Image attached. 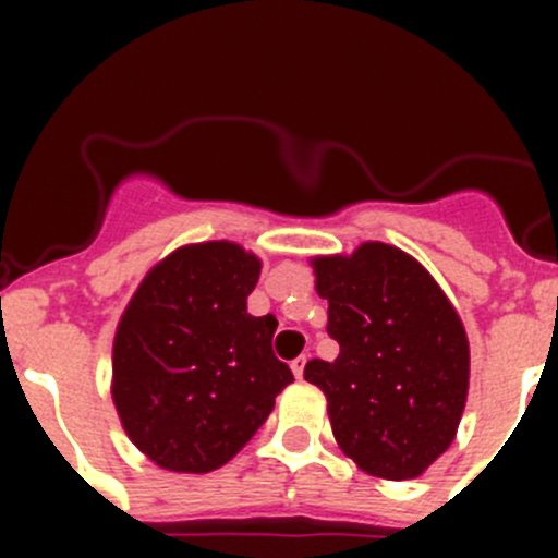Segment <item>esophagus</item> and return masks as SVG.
Instances as JSON below:
<instances>
[{
    "label": "esophagus",
    "instance_id": "1",
    "mask_svg": "<svg viewBox=\"0 0 558 558\" xmlns=\"http://www.w3.org/2000/svg\"><path fill=\"white\" fill-rule=\"evenodd\" d=\"M305 364H307V356H296L294 362H291V369H294V375L300 380H302V375H305Z\"/></svg>",
    "mask_w": 558,
    "mask_h": 558
}]
</instances>
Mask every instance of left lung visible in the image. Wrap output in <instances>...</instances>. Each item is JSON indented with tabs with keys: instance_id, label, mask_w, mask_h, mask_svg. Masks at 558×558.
Masks as SVG:
<instances>
[{
	"instance_id": "left-lung-1",
	"label": "left lung",
	"mask_w": 558,
	"mask_h": 558,
	"mask_svg": "<svg viewBox=\"0 0 558 558\" xmlns=\"http://www.w3.org/2000/svg\"><path fill=\"white\" fill-rule=\"evenodd\" d=\"M313 269L340 356L307 362L305 380L324 391L337 446L375 477H418L451 446L464 413L470 342L459 313L393 245L318 256Z\"/></svg>"
}]
</instances>
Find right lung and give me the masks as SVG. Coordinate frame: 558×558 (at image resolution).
<instances>
[{"label": "right lung", "instance_id": "obj_1", "mask_svg": "<svg viewBox=\"0 0 558 558\" xmlns=\"http://www.w3.org/2000/svg\"><path fill=\"white\" fill-rule=\"evenodd\" d=\"M262 262L213 240L161 258L112 342V402L129 440L172 472L218 470L294 380L272 353L278 320L247 313Z\"/></svg>", "mask_w": 558, "mask_h": 558}]
</instances>
